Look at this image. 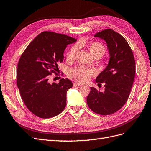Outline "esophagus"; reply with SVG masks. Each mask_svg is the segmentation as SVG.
Masks as SVG:
<instances>
[{"instance_id":"1","label":"esophagus","mask_w":151,"mask_h":151,"mask_svg":"<svg viewBox=\"0 0 151 151\" xmlns=\"http://www.w3.org/2000/svg\"><path fill=\"white\" fill-rule=\"evenodd\" d=\"M73 86H74V87H80V86H81V84L76 81V82L73 83Z\"/></svg>"}]
</instances>
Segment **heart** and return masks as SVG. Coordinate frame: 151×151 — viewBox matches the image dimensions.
<instances>
[{
  "instance_id": "b5f03b06",
  "label": "heart",
  "mask_w": 151,
  "mask_h": 151,
  "mask_svg": "<svg viewBox=\"0 0 151 151\" xmlns=\"http://www.w3.org/2000/svg\"><path fill=\"white\" fill-rule=\"evenodd\" d=\"M80 45H73L66 55L68 61H73L74 59L77 51L79 49ZM89 50L93 57L99 55L101 58L106 52L104 45L100 42H95L89 45ZM95 74L94 71L91 68L83 66H78L70 69L68 71V76L70 78L75 80L80 83H85L90 80Z\"/></svg>"
}]
</instances>
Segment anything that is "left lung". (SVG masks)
I'll list each match as a JSON object with an SVG mask.
<instances>
[{"label": "left lung", "instance_id": "left-lung-1", "mask_svg": "<svg viewBox=\"0 0 151 151\" xmlns=\"http://www.w3.org/2000/svg\"><path fill=\"white\" fill-rule=\"evenodd\" d=\"M95 37L106 41L110 59L108 65L96 80L99 85H104V92L90 87L87 102L94 113L109 115L121 109L128 100L135 78V59L127 40L114 30L106 29Z\"/></svg>", "mask_w": 151, "mask_h": 151}]
</instances>
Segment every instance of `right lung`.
Wrapping results in <instances>:
<instances>
[{
    "label": "right lung",
    "instance_id": "obj_1",
    "mask_svg": "<svg viewBox=\"0 0 151 151\" xmlns=\"http://www.w3.org/2000/svg\"><path fill=\"white\" fill-rule=\"evenodd\" d=\"M76 39L64 34L43 32L30 42L18 64L16 81L27 108L38 117L50 118L58 115L66 105V92L71 81L61 78L50 84L49 78L62 63L67 45Z\"/></svg>",
    "mask_w": 151,
    "mask_h": 151
}]
</instances>
